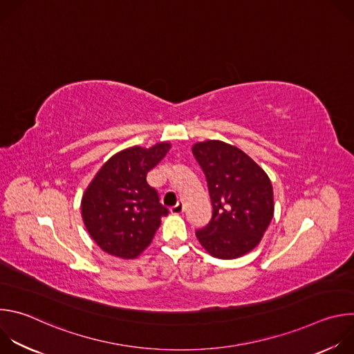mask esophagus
I'll list each match as a JSON object with an SVG mask.
<instances>
[{"mask_svg": "<svg viewBox=\"0 0 354 354\" xmlns=\"http://www.w3.org/2000/svg\"><path fill=\"white\" fill-rule=\"evenodd\" d=\"M171 213L172 214H182L183 213V203H182V201H178V203L174 207H171Z\"/></svg>", "mask_w": 354, "mask_h": 354, "instance_id": "34e87169", "label": "esophagus"}]
</instances>
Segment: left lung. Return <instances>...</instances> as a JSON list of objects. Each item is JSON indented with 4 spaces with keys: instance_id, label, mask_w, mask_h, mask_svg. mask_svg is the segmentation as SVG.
Segmentation results:
<instances>
[{
    "instance_id": "obj_1",
    "label": "left lung",
    "mask_w": 354,
    "mask_h": 354,
    "mask_svg": "<svg viewBox=\"0 0 354 354\" xmlns=\"http://www.w3.org/2000/svg\"><path fill=\"white\" fill-rule=\"evenodd\" d=\"M192 153L203 169L212 218L196 231L210 255L235 259L254 249L273 218V187L266 172L239 148L223 141L197 142Z\"/></svg>"
}]
</instances>
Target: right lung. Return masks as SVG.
<instances>
[{"mask_svg":"<svg viewBox=\"0 0 354 354\" xmlns=\"http://www.w3.org/2000/svg\"><path fill=\"white\" fill-rule=\"evenodd\" d=\"M168 142L148 149L127 148L113 156L86 187L81 210L84 224L99 245L113 257L137 258L153 241L161 217L169 212L147 174L168 153Z\"/></svg>","mask_w":354,"mask_h":354,"instance_id":"obj_1","label":"right lung"}]
</instances>
